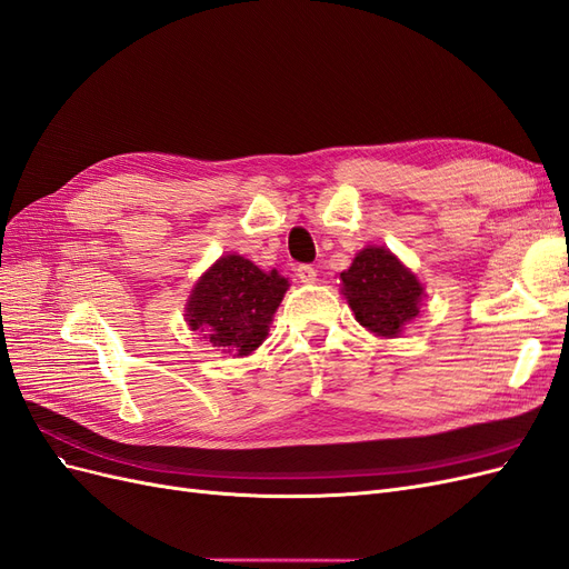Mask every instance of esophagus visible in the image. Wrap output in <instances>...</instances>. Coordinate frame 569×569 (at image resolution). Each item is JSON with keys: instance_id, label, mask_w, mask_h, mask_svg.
<instances>
[{"instance_id": "34e87169", "label": "esophagus", "mask_w": 569, "mask_h": 569, "mask_svg": "<svg viewBox=\"0 0 569 569\" xmlns=\"http://www.w3.org/2000/svg\"><path fill=\"white\" fill-rule=\"evenodd\" d=\"M297 278L303 282V284H313L318 280V270L313 266L308 263H301L297 266Z\"/></svg>"}]
</instances>
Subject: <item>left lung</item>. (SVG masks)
Returning <instances> with one entry per match:
<instances>
[{
	"mask_svg": "<svg viewBox=\"0 0 569 569\" xmlns=\"http://www.w3.org/2000/svg\"><path fill=\"white\" fill-rule=\"evenodd\" d=\"M341 282L356 320L380 337H396L420 313L422 284L387 249L360 251Z\"/></svg>",
	"mask_w": 569,
	"mask_h": 569,
	"instance_id": "obj_1",
	"label": "left lung"
}]
</instances>
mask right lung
<instances>
[{
  "mask_svg": "<svg viewBox=\"0 0 569 569\" xmlns=\"http://www.w3.org/2000/svg\"><path fill=\"white\" fill-rule=\"evenodd\" d=\"M287 287L274 270L263 272L244 256H222L197 282L187 320L192 330L206 332L213 347L247 356L268 337V325Z\"/></svg>",
  "mask_w": 569,
  "mask_h": 569,
  "instance_id": "1",
  "label": "right lung"
}]
</instances>
